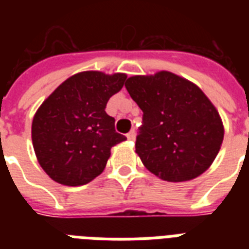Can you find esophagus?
I'll return each instance as SVG.
<instances>
[{
  "label": "esophagus",
  "instance_id": "34e87169",
  "mask_svg": "<svg viewBox=\"0 0 249 249\" xmlns=\"http://www.w3.org/2000/svg\"><path fill=\"white\" fill-rule=\"evenodd\" d=\"M126 138H128L129 141H134V140H136V133H134V130H132V132H129L128 134H126Z\"/></svg>",
  "mask_w": 249,
  "mask_h": 249
}]
</instances>
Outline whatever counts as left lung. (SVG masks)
<instances>
[{"label":"left lung","mask_w":249,"mask_h":249,"mask_svg":"<svg viewBox=\"0 0 249 249\" xmlns=\"http://www.w3.org/2000/svg\"><path fill=\"white\" fill-rule=\"evenodd\" d=\"M125 88L143 112L136 141L143 165L168 182L204 173L220 151L224 125L200 88L168 71L132 76Z\"/></svg>","instance_id":"1"}]
</instances>
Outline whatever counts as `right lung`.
<instances>
[{"label":"right lung","mask_w":249,"mask_h":249,"mask_svg":"<svg viewBox=\"0 0 249 249\" xmlns=\"http://www.w3.org/2000/svg\"><path fill=\"white\" fill-rule=\"evenodd\" d=\"M125 80V73L80 72L60 84L37 109L32 121L33 148L52 179L81 186L103 172L111 147L126 140L115 130V119L105 111Z\"/></svg>","instance_id":"obj_1"}]
</instances>
